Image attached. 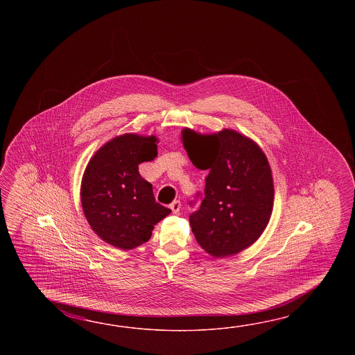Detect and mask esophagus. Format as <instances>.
<instances>
[{
	"instance_id": "34e87169",
	"label": "esophagus",
	"mask_w": 355,
	"mask_h": 355,
	"mask_svg": "<svg viewBox=\"0 0 355 355\" xmlns=\"http://www.w3.org/2000/svg\"><path fill=\"white\" fill-rule=\"evenodd\" d=\"M170 208L174 213H179L180 211L181 203L180 200H175L173 203L170 204Z\"/></svg>"
}]
</instances>
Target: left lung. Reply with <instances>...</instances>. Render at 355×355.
<instances>
[{"instance_id": "1", "label": "left lung", "mask_w": 355, "mask_h": 355, "mask_svg": "<svg viewBox=\"0 0 355 355\" xmlns=\"http://www.w3.org/2000/svg\"><path fill=\"white\" fill-rule=\"evenodd\" d=\"M181 139L191 162L209 171L200 207L189 216L196 242L214 257L248 249L272 216L274 185L264 152L232 129L199 135L185 128Z\"/></svg>"}]
</instances>
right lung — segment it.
Here are the masks:
<instances>
[{"mask_svg":"<svg viewBox=\"0 0 355 355\" xmlns=\"http://www.w3.org/2000/svg\"><path fill=\"white\" fill-rule=\"evenodd\" d=\"M157 138L127 133L91 157L81 182L83 214L101 240L132 250L151 239L152 230L171 211L156 203L152 185L138 165L157 156Z\"/></svg>","mask_w":355,"mask_h":355,"instance_id":"right-lung-1","label":"right lung"}]
</instances>
